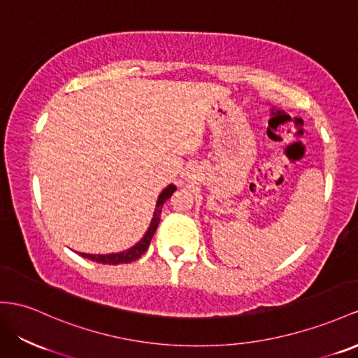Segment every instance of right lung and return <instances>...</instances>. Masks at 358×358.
I'll return each mask as SVG.
<instances>
[{"label": "right lung", "mask_w": 358, "mask_h": 358, "mask_svg": "<svg viewBox=\"0 0 358 358\" xmlns=\"http://www.w3.org/2000/svg\"><path fill=\"white\" fill-rule=\"evenodd\" d=\"M176 192V186L173 185H169L166 189H164L159 199H157V206H155V210H154V217L151 221V225L148 228V231H146V234L143 236V239L136 243L133 248L127 250V251H122V252H117V254H107V255H99V254H81V257L85 259H89L92 262H96V263H103V264H124V263H131L134 260H137L141 257V255L148 250L150 246V242L152 239V236L155 233V230H157L159 227V222H160V215H162V207L163 204L166 203L168 198Z\"/></svg>", "instance_id": "right-lung-1"}]
</instances>
